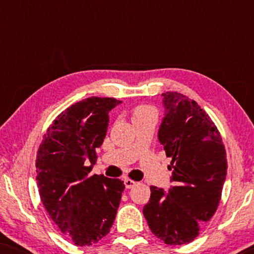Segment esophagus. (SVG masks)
<instances>
[{
    "mask_svg": "<svg viewBox=\"0 0 254 254\" xmlns=\"http://www.w3.org/2000/svg\"><path fill=\"white\" fill-rule=\"evenodd\" d=\"M124 184H125V187H126V189H133V187L136 185V183H135L134 180L128 179V178L124 180Z\"/></svg>",
    "mask_w": 254,
    "mask_h": 254,
    "instance_id": "1",
    "label": "esophagus"
}]
</instances>
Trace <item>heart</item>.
<instances>
[{"mask_svg": "<svg viewBox=\"0 0 254 254\" xmlns=\"http://www.w3.org/2000/svg\"><path fill=\"white\" fill-rule=\"evenodd\" d=\"M131 119L133 123H137V121H144V120H155L157 119V111L152 106L148 105H141L135 107L133 113H131Z\"/></svg>", "mask_w": 254, "mask_h": 254, "instance_id": "b5f03b06", "label": "heart"}]
</instances>
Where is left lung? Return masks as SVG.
Segmentation results:
<instances>
[{"instance_id": "1", "label": "left lung", "mask_w": 254, "mask_h": 254, "mask_svg": "<svg viewBox=\"0 0 254 254\" xmlns=\"http://www.w3.org/2000/svg\"><path fill=\"white\" fill-rule=\"evenodd\" d=\"M165 114L158 141L171 157L168 192L150 186L143 215L152 234L168 245L193 242L213 217L227 177L222 137L196 102L178 92L162 93Z\"/></svg>"}]
</instances>
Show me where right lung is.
<instances>
[{
  "instance_id": "add662e5",
  "label": "right lung",
  "mask_w": 254,
  "mask_h": 254,
  "mask_svg": "<svg viewBox=\"0 0 254 254\" xmlns=\"http://www.w3.org/2000/svg\"><path fill=\"white\" fill-rule=\"evenodd\" d=\"M120 103L90 97L74 104L53 121L38 150L41 202L62 234L77 246L105 237L119 208L124 182L90 172L96 148L106 136L109 112Z\"/></svg>"
}]
</instances>
